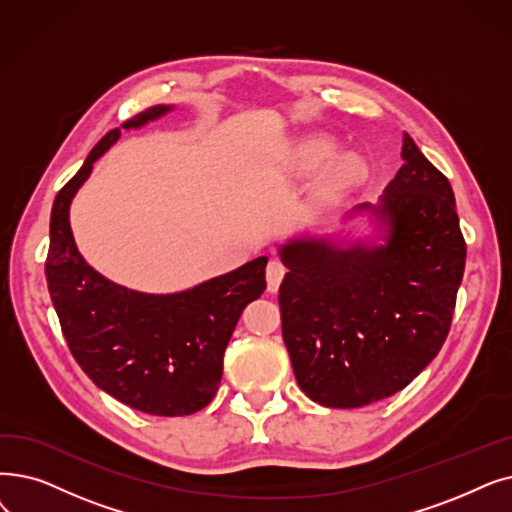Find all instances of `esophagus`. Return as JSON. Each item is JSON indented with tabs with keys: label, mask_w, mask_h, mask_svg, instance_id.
Returning <instances> with one entry per match:
<instances>
[{
	"label": "esophagus",
	"mask_w": 512,
	"mask_h": 512,
	"mask_svg": "<svg viewBox=\"0 0 512 512\" xmlns=\"http://www.w3.org/2000/svg\"><path fill=\"white\" fill-rule=\"evenodd\" d=\"M284 274H286V268L282 265V261L272 259V261L268 263V268H265V278H268V291H270V293H276V291H278V286H280Z\"/></svg>",
	"instance_id": "1"
}]
</instances>
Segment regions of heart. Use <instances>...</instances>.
Returning <instances> with one entry per match:
<instances>
[{"instance_id": "heart-1", "label": "heart", "mask_w": 512, "mask_h": 512, "mask_svg": "<svg viewBox=\"0 0 512 512\" xmlns=\"http://www.w3.org/2000/svg\"><path fill=\"white\" fill-rule=\"evenodd\" d=\"M337 154V144L326 138H307L301 140L295 146V165L303 173H316L320 171L332 157ZM362 173V161L353 154H345V157L332 163L326 175V186L330 190H343L349 188L360 180Z\"/></svg>"}]
</instances>
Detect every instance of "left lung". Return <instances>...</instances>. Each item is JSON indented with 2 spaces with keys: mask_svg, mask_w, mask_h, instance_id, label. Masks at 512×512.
I'll list each match as a JSON object with an SVG mask.
<instances>
[{
  "mask_svg": "<svg viewBox=\"0 0 512 512\" xmlns=\"http://www.w3.org/2000/svg\"><path fill=\"white\" fill-rule=\"evenodd\" d=\"M404 165L368 213L381 244L299 236L280 247L282 337L301 391L362 408L412 383L446 341L466 244L454 192L404 133Z\"/></svg>",
  "mask_w": 512,
  "mask_h": 512,
  "instance_id": "obj_1",
  "label": "left lung"
}]
</instances>
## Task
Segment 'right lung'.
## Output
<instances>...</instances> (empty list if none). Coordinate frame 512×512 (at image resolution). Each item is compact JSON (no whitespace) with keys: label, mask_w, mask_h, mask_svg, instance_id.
Masks as SVG:
<instances>
[{"label":"right lung","mask_w":512,"mask_h":512,"mask_svg":"<svg viewBox=\"0 0 512 512\" xmlns=\"http://www.w3.org/2000/svg\"><path fill=\"white\" fill-rule=\"evenodd\" d=\"M171 110L152 106L121 127L138 129ZM119 138L121 129H110L56 194L46 261L50 297L73 358L102 391L146 414H194L217 393L242 309L265 291L268 257L171 295L131 291L98 274L77 249L69 209L94 163Z\"/></svg>","instance_id":"right-lung-1"}]
</instances>
